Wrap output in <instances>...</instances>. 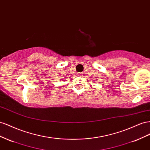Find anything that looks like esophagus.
Instances as JSON below:
<instances>
[{
  "mask_svg": "<svg viewBox=\"0 0 150 150\" xmlns=\"http://www.w3.org/2000/svg\"><path fill=\"white\" fill-rule=\"evenodd\" d=\"M83 74H82V73H79V76H83Z\"/></svg>",
  "mask_w": 150,
  "mask_h": 150,
  "instance_id": "1",
  "label": "esophagus"
}]
</instances>
